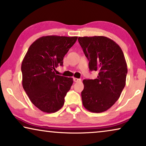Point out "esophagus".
I'll return each instance as SVG.
<instances>
[{
	"mask_svg": "<svg viewBox=\"0 0 146 146\" xmlns=\"http://www.w3.org/2000/svg\"><path fill=\"white\" fill-rule=\"evenodd\" d=\"M74 81L75 82H81V79H79V78H74Z\"/></svg>",
	"mask_w": 146,
	"mask_h": 146,
	"instance_id": "obj_1",
	"label": "esophagus"
}]
</instances>
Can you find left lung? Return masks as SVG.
I'll use <instances>...</instances> for the list:
<instances>
[{"mask_svg":"<svg viewBox=\"0 0 146 146\" xmlns=\"http://www.w3.org/2000/svg\"><path fill=\"white\" fill-rule=\"evenodd\" d=\"M78 40L89 60L90 70L98 72L97 78L83 80V106L92 112H103L114 104L125 87L127 68L124 55L117 43L106 36Z\"/></svg>","mask_w":146,"mask_h":146,"instance_id":"obj_1","label":"left lung"}]
</instances>
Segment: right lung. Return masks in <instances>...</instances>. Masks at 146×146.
Returning <instances> with one entry per match:
<instances>
[{
	"label": "right lung",
	"mask_w": 146,
	"mask_h": 146,
	"mask_svg": "<svg viewBox=\"0 0 146 146\" xmlns=\"http://www.w3.org/2000/svg\"><path fill=\"white\" fill-rule=\"evenodd\" d=\"M77 36H46L31 45L21 65L23 86L32 103L41 111L54 113L64 104L72 78L56 74L63 58Z\"/></svg>",
	"instance_id": "right-lung-1"
}]
</instances>
